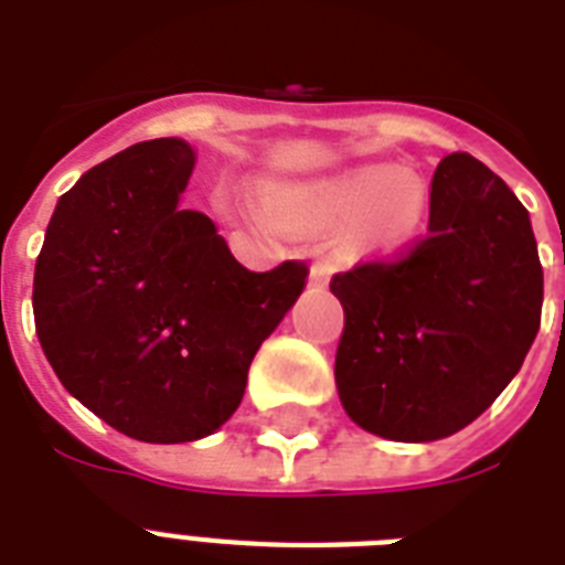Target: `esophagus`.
I'll use <instances>...</instances> for the list:
<instances>
[{"label": "esophagus", "instance_id": "34e87169", "mask_svg": "<svg viewBox=\"0 0 565 565\" xmlns=\"http://www.w3.org/2000/svg\"><path fill=\"white\" fill-rule=\"evenodd\" d=\"M328 281H331V269H328V266H310V287H313V290H326Z\"/></svg>", "mask_w": 565, "mask_h": 565}]
</instances>
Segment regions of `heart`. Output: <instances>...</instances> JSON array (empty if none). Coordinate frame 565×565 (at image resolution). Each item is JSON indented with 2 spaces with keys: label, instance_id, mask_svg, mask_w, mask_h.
<instances>
[{
  "label": "heart",
  "instance_id": "b5f03b06",
  "mask_svg": "<svg viewBox=\"0 0 565 565\" xmlns=\"http://www.w3.org/2000/svg\"><path fill=\"white\" fill-rule=\"evenodd\" d=\"M260 199L278 228L308 237L352 228L354 239L372 252L407 246L428 216V190L422 179L386 163H366L313 181H269Z\"/></svg>",
  "mask_w": 565,
  "mask_h": 565
}]
</instances>
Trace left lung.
<instances>
[{
  "instance_id": "1",
  "label": "left lung",
  "mask_w": 565,
  "mask_h": 565,
  "mask_svg": "<svg viewBox=\"0 0 565 565\" xmlns=\"http://www.w3.org/2000/svg\"><path fill=\"white\" fill-rule=\"evenodd\" d=\"M345 310L337 393L354 425L434 443L475 422L540 331L543 266L525 204L472 154L439 161L428 237L331 278Z\"/></svg>"
}]
</instances>
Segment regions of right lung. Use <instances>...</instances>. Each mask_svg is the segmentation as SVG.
I'll return each instance as SVG.
<instances>
[{
  "instance_id": "obj_1",
  "label": "right lung",
  "mask_w": 565,
  "mask_h": 565,
  "mask_svg": "<svg viewBox=\"0 0 565 565\" xmlns=\"http://www.w3.org/2000/svg\"><path fill=\"white\" fill-rule=\"evenodd\" d=\"M195 149L128 146L66 190L34 266V326L66 393L140 443L220 430L308 266L248 273L211 216L181 207Z\"/></svg>"
}]
</instances>
